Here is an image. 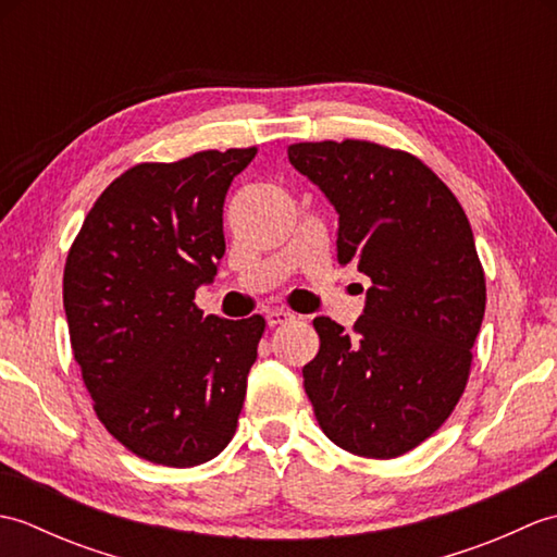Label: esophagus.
<instances>
[{
	"label": "esophagus",
	"instance_id": "34e87169",
	"mask_svg": "<svg viewBox=\"0 0 557 557\" xmlns=\"http://www.w3.org/2000/svg\"><path fill=\"white\" fill-rule=\"evenodd\" d=\"M294 318V313L292 311H287V309H270L268 313H265V321H268V325L270 327H277V325H285V323H289Z\"/></svg>",
	"mask_w": 557,
	"mask_h": 557
}]
</instances>
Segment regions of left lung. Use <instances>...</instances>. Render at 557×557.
I'll list each match as a JSON object with an SVG mask.
<instances>
[{
    "mask_svg": "<svg viewBox=\"0 0 557 557\" xmlns=\"http://www.w3.org/2000/svg\"><path fill=\"white\" fill-rule=\"evenodd\" d=\"M289 162L339 212L337 258L371 277L361 321H313L321 349L304 387L323 433L393 459L455 411L486 311V275L465 208L407 150L345 138L294 144Z\"/></svg>",
    "mask_w": 557,
    "mask_h": 557,
    "instance_id": "left-lung-1",
    "label": "left lung"
}]
</instances>
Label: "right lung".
I'll use <instances>...</instances> for the list:
<instances>
[{"label": "right lung", "mask_w": 557, "mask_h": 557, "mask_svg": "<svg viewBox=\"0 0 557 557\" xmlns=\"http://www.w3.org/2000/svg\"><path fill=\"white\" fill-rule=\"evenodd\" d=\"M256 152L134 164L69 248L64 311L83 385L104 429L152 465H203L239 423L265 321L203 318L194 299L224 256V196Z\"/></svg>", "instance_id": "1"}]
</instances>
